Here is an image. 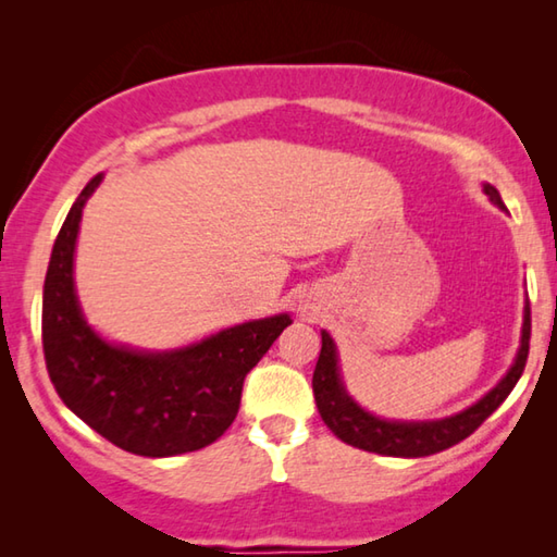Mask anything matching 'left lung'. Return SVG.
I'll list each match as a JSON object with an SVG mask.
<instances>
[{
	"label": "left lung",
	"mask_w": 557,
	"mask_h": 557,
	"mask_svg": "<svg viewBox=\"0 0 557 557\" xmlns=\"http://www.w3.org/2000/svg\"><path fill=\"white\" fill-rule=\"evenodd\" d=\"M484 194L496 206L504 201L492 184H484ZM528 344H531V307L523 309V334L521 348H518L516 361L496 388L488 391L482 400L471 405L445 420H428V422H400V420H381L375 414L358 408L351 395L346 393L342 375H338V358L332 336L322 332V351L314 369L312 388L319 414L326 422V428L334 435L346 442V445L375 451L385 457H428L437 455L442 449H449L457 442L467 440L482 422L502 405L513 385L521 379L528 358Z\"/></svg>",
	"instance_id": "1"
}]
</instances>
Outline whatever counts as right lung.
I'll use <instances>...</instances> for the list:
<instances>
[{"label":"right lung","mask_w":557,"mask_h":557,"mask_svg":"<svg viewBox=\"0 0 557 557\" xmlns=\"http://www.w3.org/2000/svg\"><path fill=\"white\" fill-rule=\"evenodd\" d=\"M100 178L92 176L83 188L53 243L41 312L46 369L61 400L115 447L139 457L201 449L231 428L245 375L292 319H258L162 354L100 338L83 319L73 285L83 206Z\"/></svg>","instance_id":"add662e5"}]
</instances>
